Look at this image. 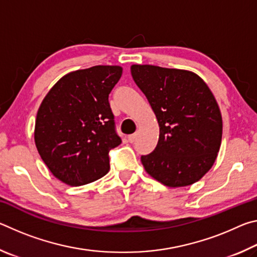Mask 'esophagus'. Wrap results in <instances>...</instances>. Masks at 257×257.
Returning <instances> with one entry per match:
<instances>
[{"label":"esophagus","mask_w":257,"mask_h":257,"mask_svg":"<svg viewBox=\"0 0 257 257\" xmlns=\"http://www.w3.org/2000/svg\"><path fill=\"white\" fill-rule=\"evenodd\" d=\"M136 137H137V134L129 135V136H128V141H129L130 143H134L135 141H136Z\"/></svg>","instance_id":"obj_1"}]
</instances>
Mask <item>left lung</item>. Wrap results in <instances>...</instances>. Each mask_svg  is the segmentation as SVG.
Returning <instances> with one entry per match:
<instances>
[{
  "label": "left lung",
  "mask_w": 257,
  "mask_h": 257,
  "mask_svg": "<svg viewBox=\"0 0 257 257\" xmlns=\"http://www.w3.org/2000/svg\"><path fill=\"white\" fill-rule=\"evenodd\" d=\"M132 76L160 127L155 150L141 158L146 172L169 187L198 181L215 162L222 138V116L210 88L180 69L134 64Z\"/></svg>",
  "instance_id": "8db88e82"
}]
</instances>
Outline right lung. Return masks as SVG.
<instances>
[{
  "label": "right lung",
  "instance_id": "1",
  "mask_svg": "<svg viewBox=\"0 0 257 257\" xmlns=\"http://www.w3.org/2000/svg\"><path fill=\"white\" fill-rule=\"evenodd\" d=\"M121 75L118 66L73 71L43 99L35 144L50 171L64 184L86 185L108 172V152L121 144L108 94Z\"/></svg>",
  "mask_w": 257,
  "mask_h": 257
}]
</instances>
